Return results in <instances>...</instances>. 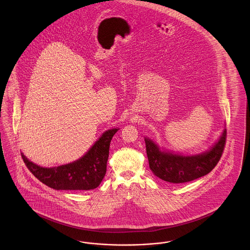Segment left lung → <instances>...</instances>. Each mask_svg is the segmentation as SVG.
I'll list each match as a JSON object with an SVG mask.
<instances>
[{
  "label": "left lung",
  "mask_w": 250,
  "mask_h": 250,
  "mask_svg": "<svg viewBox=\"0 0 250 250\" xmlns=\"http://www.w3.org/2000/svg\"><path fill=\"white\" fill-rule=\"evenodd\" d=\"M227 130L224 126L218 140L206 151L195 155H183L160 147L145 137L149 167L156 177L172 184L190 182L208 174L219 161L224 150Z\"/></svg>",
  "instance_id": "left-lung-1"
}]
</instances>
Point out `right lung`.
<instances>
[{
  "label": "right lung",
  "mask_w": 250,
  "mask_h": 250,
  "mask_svg": "<svg viewBox=\"0 0 250 250\" xmlns=\"http://www.w3.org/2000/svg\"><path fill=\"white\" fill-rule=\"evenodd\" d=\"M119 127L106 130L79 159L57 167H41L21 156L30 171L43 184L56 190H91L96 188L107 171L109 144Z\"/></svg>",
  "instance_id": "right-lung-1"
}]
</instances>
